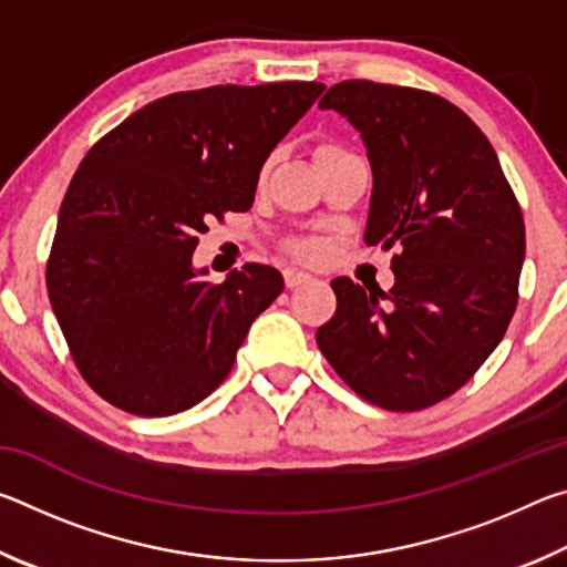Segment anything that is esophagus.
I'll return each instance as SVG.
<instances>
[{"label": "esophagus", "mask_w": 567, "mask_h": 567, "mask_svg": "<svg viewBox=\"0 0 567 567\" xmlns=\"http://www.w3.org/2000/svg\"><path fill=\"white\" fill-rule=\"evenodd\" d=\"M307 282H312V277L310 275H305V272H300V270H285V285L290 287H300V285H307Z\"/></svg>", "instance_id": "esophagus-1"}]
</instances>
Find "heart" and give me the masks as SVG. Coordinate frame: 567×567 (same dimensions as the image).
I'll return each instance as SVG.
<instances>
[{
	"label": "heart",
	"instance_id": "heart-1",
	"mask_svg": "<svg viewBox=\"0 0 567 567\" xmlns=\"http://www.w3.org/2000/svg\"><path fill=\"white\" fill-rule=\"evenodd\" d=\"M342 155H350V152L340 147L338 142H320V145L315 147V162H318V165H322V162H328V159H334V157H342ZM267 169H270V162H265V165H262V169H260L262 177L267 175ZM285 249L292 257H297V260H307V262H315V260H320V257H322V245L312 237L287 239Z\"/></svg>",
	"mask_w": 567,
	"mask_h": 567
}]
</instances>
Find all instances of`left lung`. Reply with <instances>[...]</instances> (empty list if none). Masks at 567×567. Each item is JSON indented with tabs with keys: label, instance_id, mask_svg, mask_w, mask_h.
<instances>
[{
	"label": "left lung",
	"instance_id": "left-lung-1",
	"mask_svg": "<svg viewBox=\"0 0 567 567\" xmlns=\"http://www.w3.org/2000/svg\"><path fill=\"white\" fill-rule=\"evenodd\" d=\"M320 107L360 130L372 167L364 243L398 252L388 292L332 280L338 310L318 344L362 400L425 410L475 375L513 320L520 203L485 134L440 94L344 80Z\"/></svg>",
	"mask_w": 567,
	"mask_h": 567
}]
</instances>
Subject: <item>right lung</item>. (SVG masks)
I'll return each mask as SVG.
<instances>
[{
  "mask_svg": "<svg viewBox=\"0 0 567 567\" xmlns=\"http://www.w3.org/2000/svg\"><path fill=\"white\" fill-rule=\"evenodd\" d=\"M324 84L175 92L84 155L66 187L47 292L87 385L132 415H175L233 370L249 324L282 292L275 267L225 282L192 270L197 235L252 207L265 159Z\"/></svg>",
  "mask_w": 567,
  "mask_h": 567,
  "instance_id": "1",
  "label": "right lung"
}]
</instances>
